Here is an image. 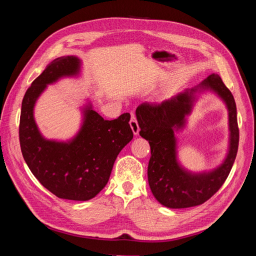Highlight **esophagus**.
Returning <instances> with one entry per match:
<instances>
[{"label":"esophagus","mask_w":256,"mask_h":256,"mask_svg":"<svg viewBox=\"0 0 256 256\" xmlns=\"http://www.w3.org/2000/svg\"><path fill=\"white\" fill-rule=\"evenodd\" d=\"M130 127H131V129H132L134 136H138V131H140V127H138V124L136 118L134 115H131Z\"/></svg>","instance_id":"esophagus-1"}]
</instances>
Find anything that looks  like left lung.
Segmentation results:
<instances>
[{
  "instance_id": "1",
  "label": "left lung",
  "mask_w": 256,
  "mask_h": 256,
  "mask_svg": "<svg viewBox=\"0 0 256 256\" xmlns=\"http://www.w3.org/2000/svg\"><path fill=\"white\" fill-rule=\"evenodd\" d=\"M210 89L226 102L229 110L230 150L224 164L214 172L190 174L178 164L174 131L182 128L192 108L194 92ZM140 136L148 141L150 159L147 168L154 196L168 208H187L205 203L218 191L234 164L239 143L235 99L218 74H212L198 86L187 90L161 104L144 102L136 110Z\"/></svg>"
}]
</instances>
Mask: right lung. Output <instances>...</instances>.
<instances>
[{
  "label": "right lung",
  "mask_w": 256,
  "mask_h": 256,
  "mask_svg": "<svg viewBox=\"0 0 256 256\" xmlns=\"http://www.w3.org/2000/svg\"><path fill=\"white\" fill-rule=\"evenodd\" d=\"M79 72L78 58L62 56L32 82L22 100L19 140L28 168L46 189L60 198L88 200L104 188L116 157L132 140L134 132L129 113L106 120L88 106L83 125L72 141H50L40 134L33 115L37 98L48 84Z\"/></svg>",
  "instance_id": "obj_1"
}]
</instances>
